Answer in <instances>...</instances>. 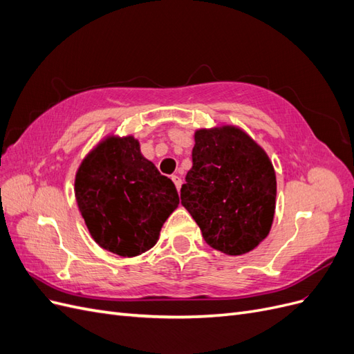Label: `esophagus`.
<instances>
[{
    "mask_svg": "<svg viewBox=\"0 0 354 354\" xmlns=\"http://www.w3.org/2000/svg\"><path fill=\"white\" fill-rule=\"evenodd\" d=\"M171 180L174 181V185H176L177 190H180V187H181V183H183V181H181V178H180L178 176H173V177H171Z\"/></svg>",
    "mask_w": 354,
    "mask_h": 354,
    "instance_id": "1",
    "label": "esophagus"
}]
</instances>
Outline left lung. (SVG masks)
Listing matches in <instances>:
<instances>
[{"mask_svg": "<svg viewBox=\"0 0 354 354\" xmlns=\"http://www.w3.org/2000/svg\"><path fill=\"white\" fill-rule=\"evenodd\" d=\"M192 160L180 196L203 239L226 255L255 250L269 234L276 208L269 155L242 128L223 124L195 131Z\"/></svg>", "mask_w": 354, "mask_h": 354, "instance_id": "obj_1", "label": "left lung"}]
</instances>
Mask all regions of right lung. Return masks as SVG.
Returning <instances> with one entry per match:
<instances>
[{
  "label": "right lung",
  "mask_w": 354,
  "mask_h": 354,
  "mask_svg": "<svg viewBox=\"0 0 354 354\" xmlns=\"http://www.w3.org/2000/svg\"><path fill=\"white\" fill-rule=\"evenodd\" d=\"M75 199L94 242L128 259L153 248L180 203L174 183L142 155L137 138L113 133L81 160Z\"/></svg>",
  "instance_id": "add662e5"
}]
</instances>
